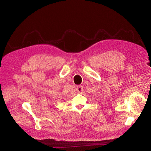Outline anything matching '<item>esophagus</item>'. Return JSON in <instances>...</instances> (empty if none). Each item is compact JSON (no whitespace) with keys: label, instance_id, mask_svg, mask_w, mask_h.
Returning <instances> with one entry per match:
<instances>
[{"label":"esophagus","instance_id":"esophagus-1","mask_svg":"<svg viewBox=\"0 0 151 151\" xmlns=\"http://www.w3.org/2000/svg\"><path fill=\"white\" fill-rule=\"evenodd\" d=\"M76 90L77 91V93H81L83 91V87L82 86H78L77 87Z\"/></svg>","mask_w":151,"mask_h":151}]
</instances>
